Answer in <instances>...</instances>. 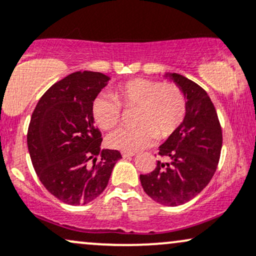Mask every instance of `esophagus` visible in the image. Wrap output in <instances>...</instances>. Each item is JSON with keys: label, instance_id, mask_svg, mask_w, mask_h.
<instances>
[{"label": "esophagus", "instance_id": "34e87169", "mask_svg": "<svg viewBox=\"0 0 256 256\" xmlns=\"http://www.w3.org/2000/svg\"><path fill=\"white\" fill-rule=\"evenodd\" d=\"M122 158H130V156H134V153H131V152H122Z\"/></svg>", "mask_w": 256, "mask_h": 256}]
</instances>
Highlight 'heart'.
Segmentation results:
<instances>
[{"label":"heart","mask_w":256,"mask_h":256,"mask_svg":"<svg viewBox=\"0 0 256 256\" xmlns=\"http://www.w3.org/2000/svg\"><path fill=\"white\" fill-rule=\"evenodd\" d=\"M122 106L134 109V126L122 128L106 137V144L122 152L141 150L156 140L166 138L184 122L186 98L175 84L150 78H131L119 84L109 94H100L92 104L94 122L112 130L122 122Z\"/></svg>","instance_id":"b5f03b06"}]
</instances>
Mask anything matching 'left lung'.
<instances>
[{
	"label": "left lung",
	"instance_id": "1",
	"mask_svg": "<svg viewBox=\"0 0 256 256\" xmlns=\"http://www.w3.org/2000/svg\"><path fill=\"white\" fill-rule=\"evenodd\" d=\"M186 98V115L181 125L159 147L156 168L140 175L144 192L156 203L178 206L193 199L214 176L222 147V130L208 94L190 78L166 72Z\"/></svg>",
	"mask_w": 256,
	"mask_h": 256
}]
</instances>
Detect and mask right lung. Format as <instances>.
Instances as JSON below:
<instances>
[{
    "mask_svg": "<svg viewBox=\"0 0 256 256\" xmlns=\"http://www.w3.org/2000/svg\"><path fill=\"white\" fill-rule=\"evenodd\" d=\"M110 78L75 72L50 87L34 110L28 148L34 169L50 194L85 206L104 190L120 152L100 150L92 104Z\"/></svg>",
    "mask_w": 256,
    "mask_h": 256,
    "instance_id": "right-lung-1",
    "label": "right lung"
}]
</instances>
